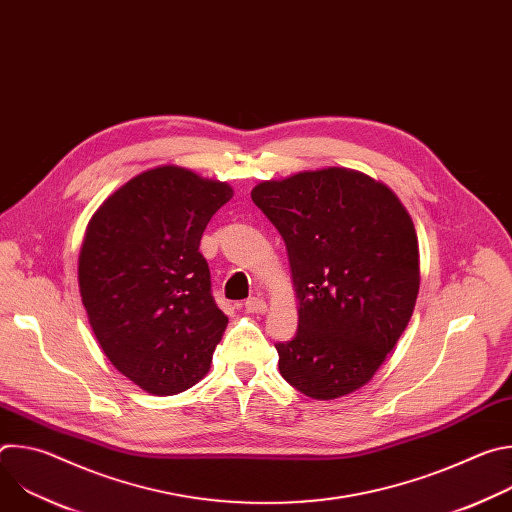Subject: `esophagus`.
Returning <instances> with one entry per match:
<instances>
[{"instance_id":"obj_1","label":"esophagus","mask_w":512,"mask_h":512,"mask_svg":"<svg viewBox=\"0 0 512 512\" xmlns=\"http://www.w3.org/2000/svg\"><path fill=\"white\" fill-rule=\"evenodd\" d=\"M245 310H247L249 314H263V312L267 310V304H265V300H261V298H249V300L245 302Z\"/></svg>"}]
</instances>
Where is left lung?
<instances>
[{"mask_svg": "<svg viewBox=\"0 0 512 512\" xmlns=\"http://www.w3.org/2000/svg\"><path fill=\"white\" fill-rule=\"evenodd\" d=\"M279 231L296 294V336L279 373L328 401L367 385L401 338L419 291L411 216L383 184L346 168L300 172L251 190Z\"/></svg>", "mask_w": 512, "mask_h": 512, "instance_id": "obj_1", "label": "left lung"}]
</instances>
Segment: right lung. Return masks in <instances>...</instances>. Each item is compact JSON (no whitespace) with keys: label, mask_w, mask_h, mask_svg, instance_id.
<instances>
[{"label":"right lung","mask_w":512,"mask_h":512,"mask_svg":"<svg viewBox=\"0 0 512 512\" xmlns=\"http://www.w3.org/2000/svg\"><path fill=\"white\" fill-rule=\"evenodd\" d=\"M231 198L225 182L162 166L131 178L91 218L81 298L105 356L143 391L176 395L210 369L229 318L198 247Z\"/></svg>","instance_id":"right-lung-1"}]
</instances>
